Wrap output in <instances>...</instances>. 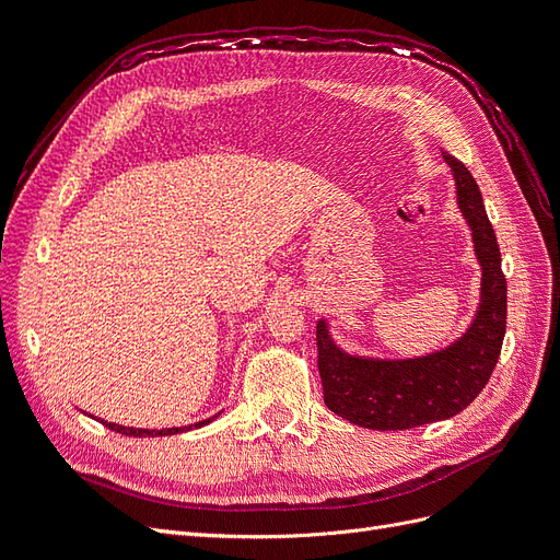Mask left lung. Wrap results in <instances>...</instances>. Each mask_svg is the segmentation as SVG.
Instances as JSON below:
<instances>
[{
	"label": "left lung",
	"mask_w": 560,
	"mask_h": 560,
	"mask_svg": "<svg viewBox=\"0 0 560 560\" xmlns=\"http://www.w3.org/2000/svg\"><path fill=\"white\" fill-rule=\"evenodd\" d=\"M455 179V198L471 231L481 266L479 306L469 327L446 348L387 360L346 352L329 322H317V369L329 409L366 430H411L446 420L477 399L498 364L506 329V280L493 224L467 167L442 151Z\"/></svg>",
	"instance_id": "left-lung-1"
}]
</instances>
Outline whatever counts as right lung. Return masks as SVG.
Wrapping results in <instances>:
<instances>
[{
	"mask_svg": "<svg viewBox=\"0 0 560 560\" xmlns=\"http://www.w3.org/2000/svg\"><path fill=\"white\" fill-rule=\"evenodd\" d=\"M217 418V416H212ZM212 418L208 420H200L196 422V425H186V428H165V430H138V428H124V425H116V422H107L103 420L105 425L118 434H126V436H171V434H179V432H186V430H194V428H202L208 425V422H212Z\"/></svg>",
	"mask_w": 560,
	"mask_h": 560,
	"instance_id": "1",
	"label": "right lung"
}]
</instances>
